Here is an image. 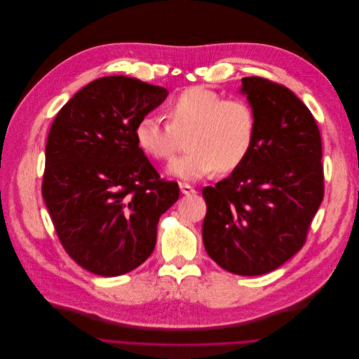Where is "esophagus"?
<instances>
[{"label":"esophagus","mask_w":359,"mask_h":359,"mask_svg":"<svg viewBox=\"0 0 359 359\" xmlns=\"http://www.w3.org/2000/svg\"><path fill=\"white\" fill-rule=\"evenodd\" d=\"M180 189H181V193L185 194V196H191V194H196V189H193V187L190 184H180Z\"/></svg>","instance_id":"esophagus-1"}]
</instances>
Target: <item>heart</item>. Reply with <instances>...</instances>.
<instances>
[{
    "label": "heart",
    "instance_id": "obj_1",
    "mask_svg": "<svg viewBox=\"0 0 359 359\" xmlns=\"http://www.w3.org/2000/svg\"><path fill=\"white\" fill-rule=\"evenodd\" d=\"M166 118L142 116L134 128L135 142L146 155L168 162L189 135L190 151L168 168L184 181L201 180L215 170L233 172L248 158L257 135V115L247 99L225 97L203 86L177 95L166 107Z\"/></svg>",
    "mask_w": 359,
    "mask_h": 359
}]
</instances>
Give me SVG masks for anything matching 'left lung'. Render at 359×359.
Returning <instances> with one entry per match:
<instances>
[{
  "mask_svg": "<svg viewBox=\"0 0 359 359\" xmlns=\"http://www.w3.org/2000/svg\"><path fill=\"white\" fill-rule=\"evenodd\" d=\"M241 92L257 115V135L231 177L203 189V243L222 269L259 276L306 241L324 197L321 135L311 111L283 84L244 77Z\"/></svg>",
  "mask_w": 359,
  "mask_h": 359,
  "instance_id": "obj_1",
  "label": "left lung"
}]
</instances>
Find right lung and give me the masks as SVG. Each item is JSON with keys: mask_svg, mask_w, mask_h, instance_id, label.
Returning a JSON list of instances; mask_svg holds the SVG:
<instances>
[{"mask_svg": "<svg viewBox=\"0 0 359 359\" xmlns=\"http://www.w3.org/2000/svg\"><path fill=\"white\" fill-rule=\"evenodd\" d=\"M168 90L126 76L90 81L50 126L42 197L67 254L99 276L139 267L156 245L159 217L180 197L135 142L139 119Z\"/></svg>", "mask_w": 359, "mask_h": 359, "instance_id": "right-lung-1", "label": "right lung"}]
</instances>
